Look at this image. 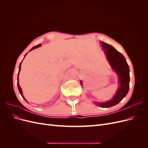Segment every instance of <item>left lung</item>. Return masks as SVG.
<instances>
[{
	"mask_svg": "<svg viewBox=\"0 0 148 148\" xmlns=\"http://www.w3.org/2000/svg\"><path fill=\"white\" fill-rule=\"evenodd\" d=\"M104 50L107 60L113 70L119 76L120 86L115 96L110 101L106 102H97V106L102 108H109L117 105L126 96L130 88V70L124 56L109 44L101 42ZM82 85V82H80Z\"/></svg>",
	"mask_w": 148,
	"mask_h": 148,
	"instance_id": "obj_1",
	"label": "left lung"
}]
</instances>
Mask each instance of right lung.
I'll use <instances>...</instances> for the list:
<instances>
[{"mask_svg": "<svg viewBox=\"0 0 148 148\" xmlns=\"http://www.w3.org/2000/svg\"><path fill=\"white\" fill-rule=\"evenodd\" d=\"M41 46V44H38V45L36 46H34L33 48H31L30 51L33 50V49H35V48H37V47H39V46ZM27 53H26V54H27ZM26 55L25 56V57ZM21 63H20V66H19V71H18V78H17V86H18V90H19V92H20V95H21L22 97H23V99H24L26 101V99H25V97H24V96H23V93H22L21 88H20V85H19V83H18V80H19V78H18V75H19V73H20V69H21Z\"/></svg>", "mask_w": 148, "mask_h": 148, "instance_id": "right-lung-1", "label": "right lung"}]
</instances>
